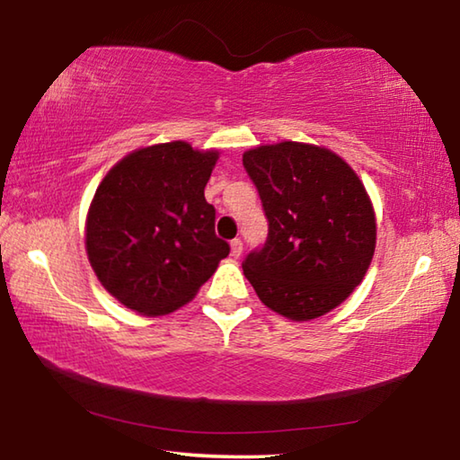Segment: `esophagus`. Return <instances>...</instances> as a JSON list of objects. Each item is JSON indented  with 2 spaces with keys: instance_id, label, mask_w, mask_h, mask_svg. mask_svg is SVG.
Instances as JSON below:
<instances>
[{
  "instance_id": "34e87169",
  "label": "esophagus",
  "mask_w": 460,
  "mask_h": 460,
  "mask_svg": "<svg viewBox=\"0 0 460 460\" xmlns=\"http://www.w3.org/2000/svg\"><path fill=\"white\" fill-rule=\"evenodd\" d=\"M241 253H243V241H241V239H233V241H231V255H233V258H235V260H239Z\"/></svg>"
}]
</instances>
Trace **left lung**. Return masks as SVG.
<instances>
[{
    "label": "left lung",
    "instance_id": "8db88e82",
    "mask_svg": "<svg viewBox=\"0 0 460 460\" xmlns=\"http://www.w3.org/2000/svg\"><path fill=\"white\" fill-rule=\"evenodd\" d=\"M270 221L268 243L243 274L260 300L306 323L342 305L376 253L373 202L355 170L324 146L284 139L243 152Z\"/></svg>",
    "mask_w": 460,
    "mask_h": 460
}]
</instances>
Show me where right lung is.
I'll use <instances>...</instances> for the list:
<instances>
[{
    "instance_id": "obj_1",
    "label": "right lung",
    "mask_w": 460,
    "mask_h": 460,
    "mask_svg": "<svg viewBox=\"0 0 460 460\" xmlns=\"http://www.w3.org/2000/svg\"><path fill=\"white\" fill-rule=\"evenodd\" d=\"M219 154L182 139L144 146L99 182L84 249L101 286L126 308L144 316L174 313L229 255L205 199Z\"/></svg>"
}]
</instances>
